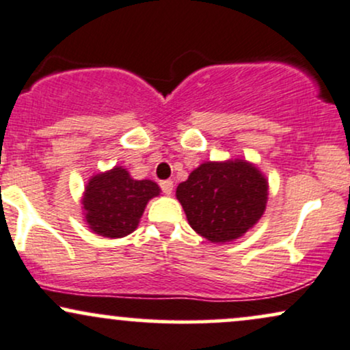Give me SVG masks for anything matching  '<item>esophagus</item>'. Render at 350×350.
<instances>
[{
  "mask_svg": "<svg viewBox=\"0 0 350 350\" xmlns=\"http://www.w3.org/2000/svg\"><path fill=\"white\" fill-rule=\"evenodd\" d=\"M159 186H161V189H163V192L164 194H167L170 196L171 192H172V180L171 179H167V180H161V184H159Z\"/></svg>",
  "mask_w": 350,
  "mask_h": 350,
  "instance_id": "obj_1",
  "label": "esophagus"
}]
</instances>
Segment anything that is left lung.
<instances>
[{"instance_id": "obj_1", "label": "left lung", "mask_w": 350, "mask_h": 350, "mask_svg": "<svg viewBox=\"0 0 350 350\" xmlns=\"http://www.w3.org/2000/svg\"><path fill=\"white\" fill-rule=\"evenodd\" d=\"M189 226L212 243L234 242L262 219L268 179L247 159L206 161L176 189Z\"/></svg>"}]
</instances>
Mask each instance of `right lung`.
Wrapping results in <instances>:
<instances>
[{"label": "right lung", "instance_id": "right-lung-1", "mask_svg": "<svg viewBox=\"0 0 350 350\" xmlns=\"http://www.w3.org/2000/svg\"><path fill=\"white\" fill-rule=\"evenodd\" d=\"M161 189L151 179H133L123 166L94 174L82 196V214L94 234L122 239L136 230L146 204Z\"/></svg>", "mask_w": 350, "mask_h": 350}]
</instances>
